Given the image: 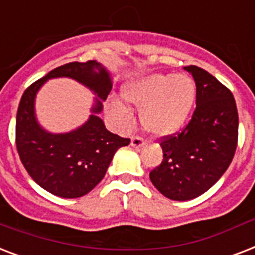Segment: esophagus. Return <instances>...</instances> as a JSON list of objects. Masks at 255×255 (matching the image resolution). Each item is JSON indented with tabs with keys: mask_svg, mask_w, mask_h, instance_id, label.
<instances>
[{
	"mask_svg": "<svg viewBox=\"0 0 255 255\" xmlns=\"http://www.w3.org/2000/svg\"><path fill=\"white\" fill-rule=\"evenodd\" d=\"M144 144V139H141L140 136H133L131 139V145L132 147H135V148H139L141 147Z\"/></svg>",
	"mask_w": 255,
	"mask_h": 255,
	"instance_id": "esophagus-1",
	"label": "esophagus"
}]
</instances>
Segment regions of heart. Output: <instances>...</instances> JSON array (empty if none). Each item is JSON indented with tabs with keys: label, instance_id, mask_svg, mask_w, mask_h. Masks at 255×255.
Returning a JSON list of instances; mask_svg holds the SVG:
<instances>
[{
	"label": "heart",
	"instance_id": "heart-1",
	"mask_svg": "<svg viewBox=\"0 0 255 255\" xmlns=\"http://www.w3.org/2000/svg\"><path fill=\"white\" fill-rule=\"evenodd\" d=\"M124 99L140 110L143 127L152 135L168 136L185 124L196 100V83L185 74H152L128 83ZM110 115L118 127L128 129L133 119L120 100L110 103Z\"/></svg>",
	"mask_w": 255,
	"mask_h": 255
}]
</instances>
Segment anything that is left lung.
<instances>
[{
	"instance_id": "8db88e82",
	"label": "left lung",
	"mask_w": 255,
	"mask_h": 255,
	"mask_svg": "<svg viewBox=\"0 0 255 255\" xmlns=\"http://www.w3.org/2000/svg\"><path fill=\"white\" fill-rule=\"evenodd\" d=\"M184 69L196 82V110L185 128L161 139L163 161L149 173L156 189L174 201L210 189L230 165L238 143L232 91L201 67Z\"/></svg>"
}]
</instances>
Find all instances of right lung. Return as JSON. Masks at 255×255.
<instances>
[{
  "instance_id": "right-lung-1",
  "label": "right lung",
  "mask_w": 255,
  "mask_h": 255,
  "mask_svg": "<svg viewBox=\"0 0 255 255\" xmlns=\"http://www.w3.org/2000/svg\"><path fill=\"white\" fill-rule=\"evenodd\" d=\"M71 77L98 94L94 112L82 126L66 134L43 130L33 114V100L43 83L53 77ZM112 88L110 73L96 61L71 62L51 70L26 88L15 120V145L30 177L51 194L63 198L82 197L91 192L107 172L115 152L129 139L107 131L98 114L102 100Z\"/></svg>"
}]
</instances>
